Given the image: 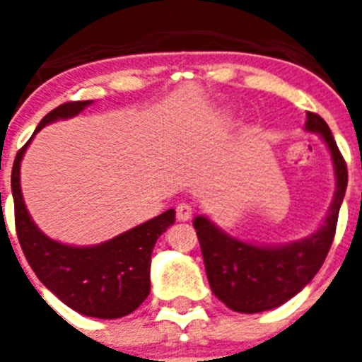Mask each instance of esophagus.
<instances>
[{
    "mask_svg": "<svg viewBox=\"0 0 362 362\" xmlns=\"http://www.w3.org/2000/svg\"><path fill=\"white\" fill-rule=\"evenodd\" d=\"M192 214H194V209L188 203H179L175 206V216H177L179 221H188L192 217Z\"/></svg>",
    "mask_w": 362,
    "mask_h": 362,
    "instance_id": "34e87169",
    "label": "esophagus"
}]
</instances>
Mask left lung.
<instances>
[{
	"label": "left lung",
	"mask_w": 362,
	"mask_h": 362,
	"mask_svg": "<svg viewBox=\"0 0 362 362\" xmlns=\"http://www.w3.org/2000/svg\"><path fill=\"white\" fill-rule=\"evenodd\" d=\"M305 130L321 137L335 175L334 199L317 230L292 243L261 245L233 238L206 216L194 217L210 288L233 312L259 313L284 305L315 277L330 250L348 168L321 116L308 112Z\"/></svg>",
	"instance_id": "8db88e82"
}]
</instances>
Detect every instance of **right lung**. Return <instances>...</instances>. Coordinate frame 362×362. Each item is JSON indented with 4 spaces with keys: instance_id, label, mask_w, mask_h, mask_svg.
I'll return each mask as SVG.
<instances>
[{
    "instance_id": "right-lung-1",
    "label": "right lung",
    "mask_w": 362,
    "mask_h": 362,
    "mask_svg": "<svg viewBox=\"0 0 362 362\" xmlns=\"http://www.w3.org/2000/svg\"><path fill=\"white\" fill-rule=\"evenodd\" d=\"M94 101L59 105L37 124L12 166L16 232L28 264L37 279L69 308L86 317L117 319L132 313L150 293V263L156 241L174 225L175 210L145 221L99 245H66L49 238L34 223L21 194V159L43 127L81 114Z\"/></svg>"
}]
</instances>
